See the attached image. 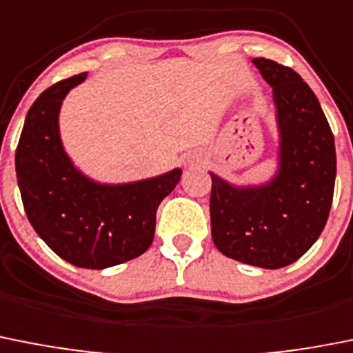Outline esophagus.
I'll return each instance as SVG.
<instances>
[{
	"label": "esophagus",
	"mask_w": 353,
	"mask_h": 353,
	"mask_svg": "<svg viewBox=\"0 0 353 353\" xmlns=\"http://www.w3.org/2000/svg\"><path fill=\"white\" fill-rule=\"evenodd\" d=\"M189 164H192V166H194V164H201V161H199V159H194V161H190Z\"/></svg>",
	"instance_id": "34e87169"
}]
</instances>
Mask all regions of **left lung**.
Wrapping results in <instances>:
<instances>
[{
	"label": "left lung",
	"instance_id": "left-lung-1",
	"mask_svg": "<svg viewBox=\"0 0 353 353\" xmlns=\"http://www.w3.org/2000/svg\"><path fill=\"white\" fill-rule=\"evenodd\" d=\"M252 63L273 89L278 168L259 185H234L210 173L212 238L234 261L278 270L296 263L324 231L334 194V137L296 71L264 57Z\"/></svg>",
	"mask_w": 353,
	"mask_h": 353
}]
</instances>
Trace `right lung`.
<instances>
[{"instance_id": "1", "label": "right lung", "mask_w": 353, "mask_h": 353, "mask_svg": "<svg viewBox=\"0 0 353 353\" xmlns=\"http://www.w3.org/2000/svg\"><path fill=\"white\" fill-rule=\"evenodd\" d=\"M87 73L54 83L26 115L15 171L26 215L41 240L77 268L105 270L145 254L154 241L155 213L182 170L152 179L101 183L73 164L61 141L64 98Z\"/></svg>"}]
</instances>
